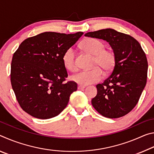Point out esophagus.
I'll use <instances>...</instances> for the list:
<instances>
[{
	"instance_id": "obj_1",
	"label": "esophagus",
	"mask_w": 154,
	"mask_h": 154,
	"mask_svg": "<svg viewBox=\"0 0 154 154\" xmlns=\"http://www.w3.org/2000/svg\"><path fill=\"white\" fill-rule=\"evenodd\" d=\"M85 87L84 86V85H78V87H77V88H78V90H83V89H84Z\"/></svg>"
}]
</instances>
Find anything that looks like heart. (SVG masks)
Wrapping results in <instances>:
<instances>
[{"label":"heart","mask_w":154,"mask_h":154,"mask_svg":"<svg viewBox=\"0 0 154 154\" xmlns=\"http://www.w3.org/2000/svg\"><path fill=\"white\" fill-rule=\"evenodd\" d=\"M84 50L95 56L94 65L98 66L88 71H82L71 76V80L82 85H87L97 83L102 79L104 70L108 73L116 65V58L113 51L106 50L105 45L103 41L94 38H88L82 43ZM64 66L69 71L75 72L77 70L75 61V51L72 48L67 49L62 56Z\"/></svg>","instance_id":"b5f03b06"}]
</instances>
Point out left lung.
I'll return each mask as SVG.
<instances>
[{
	"label": "left lung",
	"instance_id": "8db88e82",
	"mask_svg": "<svg viewBox=\"0 0 154 154\" xmlns=\"http://www.w3.org/2000/svg\"><path fill=\"white\" fill-rule=\"evenodd\" d=\"M85 36L107 41L116 58L111 74L96 85L97 95L92 105L104 117L121 118L137 105L147 83L145 52L132 36L111 28L87 32Z\"/></svg>",
	"mask_w": 154,
	"mask_h": 154
}]
</instances>
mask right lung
<instances>
[{
  "mask_svg": "<svg viewBox=\"0 0 154 154\" xmlns=\"http://www.w3.org/2000/svg\"><path fill=\"white\" fill-rule=\"evenodd\" d=\"M45 32L29 37L13 56L11 83L23 110L34 118L56 117L67 106L77 84L70 81L62 56L83 35Z\"/></svg>",
  "mask_w": 154,
  "mask_h": 154,
  "instance_id": "1",
  "label": "right lung"
}]
</instances>
